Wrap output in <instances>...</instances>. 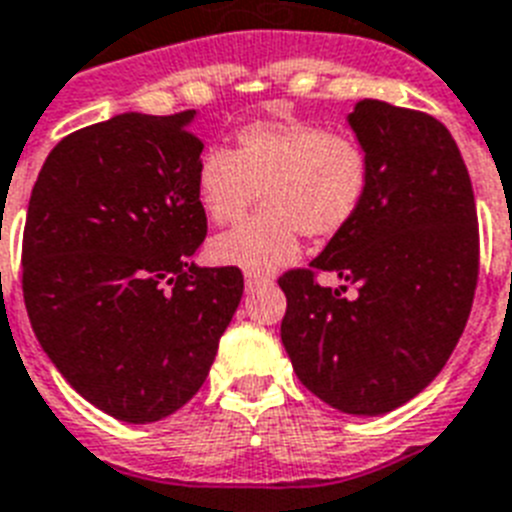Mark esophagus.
Segmentation results:
<instances>
[{
  "label": "esophagus",
  "instance_id": "1",
  "mask_svg": "<svg viewBox=\"0 0 512 512\" xmlns=\"http://www.w3.org/2000/svg\"><path fill=\"white\" fill-rule=\"evenodd\" d=\"M269 285V277H264V274H246V290L248 293H253V290H259V287Z\"/></svg>",
  "mask_w": 512,
  "mask_h": 512
}]
</instances>
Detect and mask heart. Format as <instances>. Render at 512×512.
I'll list each match as a JSON object with an SVG mask.
<instances>
[{"label":"heart","mask_w":512,"mask_h":512,"mask_svg":"<svg viewBox=\"0 0 512 512\" xmlns=\"http://www.w3.org/2000/svg\"><path fill=\"white\" fill-rule=\"evenodd\" d=\"M196 188L217 225L240 222L261 193L266 209L211 240L209 256L269 274L298 259L301 232L335 238L356 219L369 190V159L348 135L301 120H259L240 130L235 151H206Z\"/></svg>","instance_id":"obj_1"}]
</instances>
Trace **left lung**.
Masks as SVG:
<instances>
[{"mask_svg": "<svg viewBox=\"0 0 512 512\" xmlns=\"http://www.w3.org/2000/svg\"><path fill=\"white\" fill-rule=\"evenodd\" d=\"M348 122L369 190L306 269L280 277V335L316 398L379 416L416 398L458 345L479 280V225L458 143L432 114L363 99ZM319 273L346 285L319 286ZM348 286L357 295L342 299Z\"/></svg>", "mask_w": 512, "mask_h": 512, "instance_id": "1", "label": "left lung"}]
</instances>
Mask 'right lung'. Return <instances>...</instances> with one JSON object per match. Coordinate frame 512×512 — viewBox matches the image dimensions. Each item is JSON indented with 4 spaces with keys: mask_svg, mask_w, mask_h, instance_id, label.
<instances>
[{
    "mask_svg": "<svg viewBox=\"0 0 512 512\" xmlns=\"http://www.w3.org/2000/svg\"><path fill=\"white\" fill-rule=\"evenodd\" d=\"M196 112H125L46 156L23 232V298L41 348L91 405L128 424L183 408L240 298L238 266H196L204 143Z\"/></svg>",
    "mask_w": 512,
    "mask_h": 512,
    "instance_id": "add662e5",
    "label": "right lung"
}]
</instances>
